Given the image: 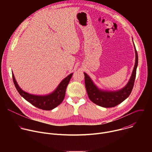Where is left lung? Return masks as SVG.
Segmentation results:
<instances>
[{
	"instance_id": "8db88e82",
	"label": "left lung",
	"mask_w": 152,
	"mask_h": 152,
	"mask_svg": "<svg viewBox=\"0 0 152 152\" xmlns=\"http://www.w3.org/2000/svg\"><path fill=\"white\" fill-rule=\"evenodd\" d=\"M134 46L135 52V66L129 82L120 90L117 91H107L100 89L93 82L90 77L86 73H83L85 75L86 90L91 102L103 107H112L123 102L131 94L134 87L138 61V53L134 43Z\"/></svg>"
}]
</instances>
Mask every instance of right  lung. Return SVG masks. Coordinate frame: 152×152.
Here are the masks:
<instances>
[{
    "mask_svg": "<svg viewBox=\"0 0 152 152\" xmlns=\"http://www.w3.org/2000/svg\"><path fill=\"white\" fill-rule=\"evenodd\" d=\"M12 74L15 88L21 96L39 109L49 111L54 109L63 101L66 94L67 86L73 73L70 74L66 78H64L52 93L46 95L32 94L23 91L18 85L12 72Z\"/></svg>",
    "mask_w": 152,
    "mask_h": 152,
    "instance_id": "1",
    "label": "right lung"
}]
</instances>
